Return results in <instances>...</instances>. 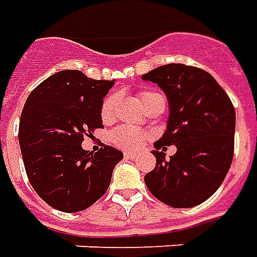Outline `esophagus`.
I'll list each match as a JSON object with an SVG mask.
<instances>
[{"label": "esophagus", "instance_id": "34e87169", "mask_svg": "<svg viewBox=\"0 0 257 257\" xmlns=\"http://www.w3.org/2000/svg\"><path fill=\"white\" fill-rule=\"evenodd\" d=\"M124 158L125 159H136V158H137V155L132 154V152H125Z\"/></svg>", "mask_w": 257, "mask_h": 257}]
</instances>
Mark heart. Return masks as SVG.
Returning a JSON list of instances; mask_svg holds the SVG:
<instances>
[{"instance_id":"1","label":"heart","mask_w":257,"mask_h":257,"mask_svg":"<svg viewBox=\"0 0 257 257\" xmlns=\"http://www.w3.org/2000/svg\"><path fill=\"white\" fill-rule=\"evenodd\" d=\"M162 96L156 94L154 91H141L138 92V99L144 106V109L149 108L152 103L159 101ZM114 102H116V96L108 95L103 99L102 105H101V117L102 120H109L113 116L114 110ZM110 141L121 149H127V151H136V149L141 148L144 143L149 138V134L141 130H137L134 127H128V125H120L117 128L112 130L109 134Z\"/></svg>"}]
</instances>
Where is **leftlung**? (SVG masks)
<instances>
[{"instance_id": "8db88e82", "label": "left lung", "mask_w": 257, "mask_h": 257, "mask_svg": "<svg viewBox=\"0 0 257 257\" xmlns=\"http://www.w3.org/2000/svg\"><path fill=\"white\" fill-rule=\"evenodd\" d=\"M166 92L170 117L155 143L156 166L145 174L151 194L172 207L201 205L217 191L234 156L235 109L219 83L199 67L169 63L144 74ZM178 152L166 161V146Z\"/></svg>"}]
</instances>
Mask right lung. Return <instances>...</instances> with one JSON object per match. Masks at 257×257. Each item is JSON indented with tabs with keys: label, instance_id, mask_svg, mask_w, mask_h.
<instances>
[{
	"label": "right lung",
	"instance_id": "right-lung-1",
	"mask_svg": "<svg viewBox=\"0 0 257 257\" xmlns=\"http://www.w3.org/2000/svg\"><path fill=\"white\" fill-rule=\"evenodd\" d=\"M113 81L80 70H61L30 92L19 121V144L29 181L56 210L74 213L106 192L123 154L103 145L92 154L84 137L102 128V98Z\"/></svg>",
	"mask_w": 257,
	"mask_h": 257
}]
</instances>
